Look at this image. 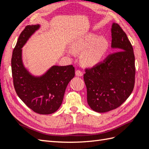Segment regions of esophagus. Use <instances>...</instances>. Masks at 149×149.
Wrapping results in <instances>:
<instances>
[{
	"mask_svg": "<svg viewBox=\"0 0 149 149\" xmlns=\"http://www.w3.org/2000/svg\"><path fill=\"white\" fill-rule=\"evenodd\" d=\"M75 75H76L77 76L81 77V76H83V73L80 70H76V71H75Z\"/></svg>",
	"mask_w": 149,
	"mask_h": 149,
	"instance_id": "34e87169",
	"label": "esophagus"
}]
</instances>
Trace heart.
<instances>
[{
    "label": "heart",
    "instance_id": "b5f03b06",
    "mask_svg": "<svg viewBox=\"0 0 149 149\" xmlns=\"http://www.w3.org/2000/svg\"><path fill=\"white\" fill-rule=\"evenodd\" d=\"M109 42L106 37L90 33L76 40L73 44L75 51L84 52L82 61L87 65H94L100 62L109 49Z\"/></svg>",
    "mask_w": 149,
    "mask_h": 149
}]
</instances>
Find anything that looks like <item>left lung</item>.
Listing matches in <instances>:
<instances>
[{"label":"left lung","instance_id":"8db88e82","mask_svg":"<svg viewBox=\"0 0 149 149\" xmlns=\"http://www.w3.org/2000/svg\"><path fill=\"white\" fill-rule=\"evenodd\" d=\"M111 47L117 51L102 61L85 68L84 81L88 105L95 111L104 113L115 109L130 96L135 83L133 48L118 24L111 28Z\"/></svg>","mask_w":149,"mask_h":149}]
</instances>
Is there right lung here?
Segmentation results:
<instances>
[{"label":"right lung","mask_w":149,"mask_h":149,"mask_svg":"<svg viewBox=\"0 0 149 149\" xmlns=\"http://www.w3.org/2000/svg\"><path fill=\"white\" fill-rule=\"evenodd\" d=\"M39 27L29 25L19 36L11 58L12 77L16 93L27 106L35 113L49 115L61 106L66 88L75 76V68L72 65L54 66L40 77L29 74L22 64L21 49Z\"/></svg>","instance_id":"right-lung-1"}]
</instances>
